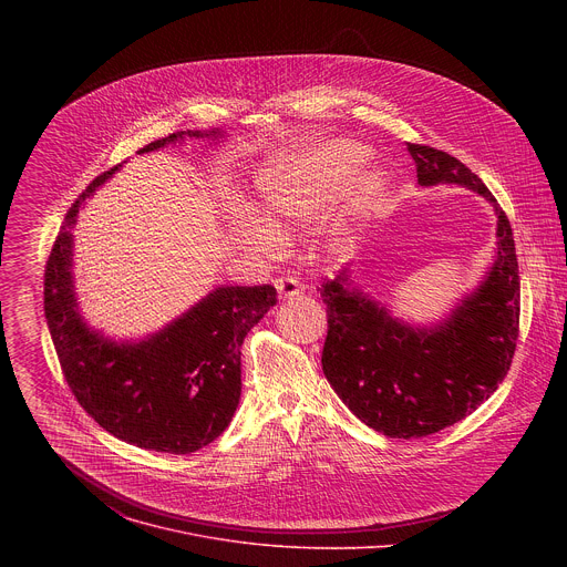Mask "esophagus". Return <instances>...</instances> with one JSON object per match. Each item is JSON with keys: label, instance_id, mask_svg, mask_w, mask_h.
Returning a JSON list of instances; mask_svg holds the SVG:
<instances>
[{"label": "esophagus", "instance_id": "esophagus-1", "mask_svg": "<svg viewBox=\"0 0 567 567\" xmlns=\"http://www.w3.org/2000/svg\"><path fill=\"white\" fill-rule=\"evenodd\" d=\"M275 288L281 299H295L303 292V286L295 277H281L275 281Z\"/></svg>", "mask_w": 567, "mask_h": 567}]
</instances>
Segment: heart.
Masks as SVG:
<instances>
[{"label":"heart","instance_id":"b5f03b06","mask_svg":"<svg viewBox=\"0 0 567 567\" xmlns=\"http://www.w3.org/2000/svg\"><path fill=\"white\" fill-rule=\"evenodd\" d=\"M367 157L369 148L358 142L329 140L266 163L257 178L266 218L243 212L236 220L240 243L272 259L286 248L284 231L317 220L340 194L342 223L369 216L386 189V172L369 167L348 181Z\"/></svg>","mask_w":567,"mask_h":567}]
</instances>
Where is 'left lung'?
Here are the masks:
<instances>
[{
    "instance_id": "8db88e82",
    "label": "left lung",
    "mask_w": 567,
    "mask_h": 567,
    "mask_svg": "<svg viewBox=\"0 0 567 567\" xmlns=\"http://www.w3.org/2000/svg\"><path fill=\"white\" fill-rule=\"evenodd\" d=\"M416 183L463 185L495 212V255L483 281L432 324H412L362 292L351 270L324 281L323 373L369 427L419 439L458 423L488 400L511 369L519 327V275L508 218L485 183L456 157L408 144Z\"/></svg>"
}]
</instances>
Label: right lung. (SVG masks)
<instances>
[{
  "label": "right lung",
  "mask_w": 567,
  "mask_h": 567,
  "mask_svg": "<svg viewBox=\"0 0 567 567\" xmlns=\"http://www.w3.org/2000/svg\"><path fill=\"white\" fill-rule=\"evenodd\" d=\"M185 137L223 140L225 131H181L137 155ZM100 174L65 216L45 266V319L79 404L120 441L192 454L216 441L240 404L243 342L277 303L272 286H218L187 312L142 340H115L86 324L74 286V225L82 203L117 169Z\"/></svg>",
  "instance_id": "add662e5"
}]
</instances>
